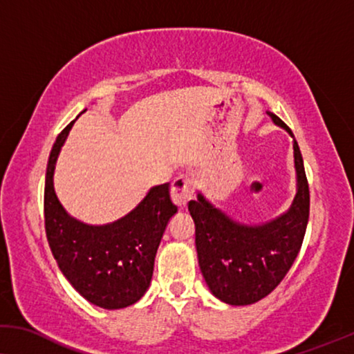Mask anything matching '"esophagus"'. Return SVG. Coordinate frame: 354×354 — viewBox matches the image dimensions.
<instances>
[{
    "label": "esophagus",
    "mask_w": 354,
    "mask_h": 354,
    "mask_svg": "<svg viewBox=\"0 0 354 354\" xmlns=\"http://www.w3.org/2000/svg\"><path fill=\"white\" fill-rule=\"evenodd\" d=\"M194 184L192 179L187 176H179L171 184V201L179 208H186L187 202L192 198Z\"/></svg>",
    "instance_id": "esophagus-1"
}]
</instances>
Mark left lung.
<instances>
[{
  "label": "left lung",
  "instance_id": "8db88e82",
  "mask_svg": "<svg viewBox=\"0 0 354 354\" xmlns=\"http://www.w3.org/2000/svg\"><path fill=\"white\" fill-rule=\"evenodd\" d=\"M266 113L293 138L281 118L272 112ZM293 163L295 197L286 212L270 221L245 225L234 220L201 191H197V201L189 202V213L196 225L198 266L208 290L223 303L247 306L260 301L281 283L295 261L310 218V189L295 138Z\"/></svg>",
  "mask_w": 354,
  "mask_h": 354
}]
</instances>
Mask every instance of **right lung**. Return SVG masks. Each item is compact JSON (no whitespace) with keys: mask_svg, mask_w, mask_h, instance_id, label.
<instances>
[{"mask_svg":"<svg viewBox=\"0 0 354 354\" xmlns=\"http://www.w3.org/2000/svg\"><path fill=\"white\" fill-rule=\"evenodd\" d=\"M75 120L62 129L49 153L44 183L48 242L59 270L84 300L104 310H122L141 300L151 286L157 248L178 207L167 183L152 187L134 210L111 225H86L68 215L54 191V170Z\"/></svg>","mask_w":354,"mask_h":354,"instance_id":"add662e5","label":"right lung"}]
</instances>
